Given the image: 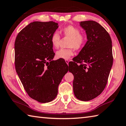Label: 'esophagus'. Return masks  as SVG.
<instances>
[{
    "mask_svg": "<svg viewBox=\"0 0 126 126\" xmlns=\"http://www.w3.org/2000/svg\"><path fill=\"white\" fill-rule=\"evenodd\" d=\"M69 61H70L69 60H65V62H66V63L67 65L69 64Z\"/></svg>",
    "mask_w": 126,
    "mask_h": 126,
    "instance_id": "obj_1",
    "label": "esophagus"
}]
</instances>
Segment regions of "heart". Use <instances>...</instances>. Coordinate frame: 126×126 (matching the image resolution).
I'll return each instance as SVG.
<instances>
[{
  "instance_id": "b5f03b06",
  "label": "heart",
  "mask_w": 126,
  "mask_h": 126,
  "mask_svg": "<svg viewBox=\"0 0 126 126\" xmlns=\"http://www.w3.org/2000/svg\"><path fill=\"white\" fill-rule=\"evenodd\" d=\"M61 32L63 36L70 37L68 44L69 48H61L56 52L57 59L69 60L74 55V48L77 50L82 49L87 41V37L85 34L80 33V30L78 28L72 25H69L62 28ZM61 37L58 32H55L51 36V42L52 45L55 48L59 47Z\"/></svg>"
}]
</instances>
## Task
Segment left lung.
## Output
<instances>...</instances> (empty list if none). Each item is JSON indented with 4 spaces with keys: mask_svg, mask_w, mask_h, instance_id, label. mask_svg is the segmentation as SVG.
I'll use <instances>...</instances> for the list:
<instances>
[{
    "mask_svg": "<svg viewBox=\"0 0 126 126\" xmlns=\"http://www.w3.org/2000/svg\"><path fill=\"white\" fill-rule=\"evenodd\" d=\"M87 41L73 59L69 71L74 75L75 96L88 101L102 93L113 64L112 40L105 29L92 20L81 21Z\"/></svg>",
    "mask_w": 126,
    "mask_h": 126,
    "instance_id": "left-lung-1",
    "label": "left lung"
}]
</instances>
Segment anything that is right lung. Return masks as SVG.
Instances as JSON below:
<instances>
[{
  "label": "right lung",
  "mask_w": 126,
  "mask_h": 126,
  "mask_svg": "<svg viewBox=\"0 0 126 126\" xmlns=\"http://www.w3.org/2000/svg\"><path fill=\"white\" fill-rule=\"evenodd\" d=\"M58 24L34 21L19 32L15 41V66L24 89L31 98L41 103L56 97L58 86L68 66L52 60L55 56L51 36Z\"/></svg>",
  "instance_id": "add662e5"
}]
</instances>
